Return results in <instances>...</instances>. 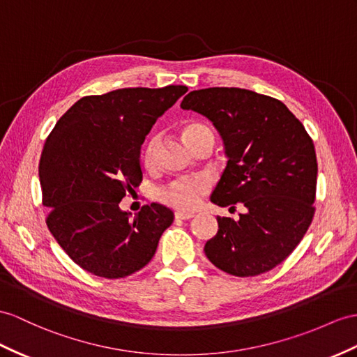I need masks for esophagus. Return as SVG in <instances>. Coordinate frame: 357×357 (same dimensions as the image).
<instances>
[{
  "label": "esophagus",
  "instance_id": "34e87169",
  "mask_svg": "<svg viewBox=\"0 0 357 357\" xmlns=\"http://www.w3.org/2000/svg\"><path fill=\"white\" fill-rule=\"evenodd\" d=\"M194 216V213L190 212H181V211H177L176 212V218L177 220H190Z\"/></svg>",
  "mask_w": 357,
  "mask_h": 357
}]
</instances>
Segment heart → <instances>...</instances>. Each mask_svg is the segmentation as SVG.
<instances>
[{"label": "heart", "instance_id": "heart-1", "mask_svg": "<svg viewBox=\"0 0 357 357\" xmlns=\"http://www.w3.org/2000/svg\"><path fill=\"white\" fill-rule=\"evenodd\" d=\"M211 132V128L202 123H189L183 128V137L185 141L189 142L190 139ZM155 145H158V139L153 137L146 142L145 149L142 151V160L145 167H153L154 158H155ZM206 183L199 178H183L172 181L169 186L162 189L160 199L163 203H167L172 207L180 208V211H192V208L198 204L199 198L204 194Z\"/></svg>", "mask_w": 357, "mask_h": 357}]
</instances>
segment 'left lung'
Returning a JSON list of instances; mask_svg holds the SVG:
<instances>
[{
	"mask_svg": "<svg viewBox=\"0 0 357 357\" xmlns=\"http://www.w3.org/2000/svg\"><path fill=\"white\" fill-rule=\"evenodd\" d=\"M180 106L212 121L222 137L229 160L211 202L245 207L238 221L216 216L207 259L236 277L269 271L300 244L314 218V142L282 101L248 89L192 91Z\"/></svg>",
	"mask_w": 357,
	"mask_h": 357,
	"instance_id": "left-lung-1",
	"label": "left lung"
}]
</instances>
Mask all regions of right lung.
<instances>
[{
    "label": "right lung",
    "mask_w": 357,
    "mask_h": 357,
    "mask_svg": "<svg viewBox=\"0 0 357 357\" xmlns=\"http://www.w3.org/2000/svg\"><path fill=\"white\" fill-rule=\"evenodd\" d=\"M186 86L126 88L78 100L57 121L39 162L47 225L74 262L121 279L153 259L171 208L146 204L130 218L119 203L142 181L141 146Z\"/></svg>",
    "instance_id": "right-lung-1"
}]
</instances>
